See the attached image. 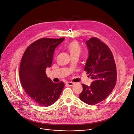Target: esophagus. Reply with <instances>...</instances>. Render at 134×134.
I'll list each match as a JSON object with an SVG mask.
<instances>
[{
	"mask_svg": "<svg viewBox=\"0 0 134 134\" xmlns=\"http://www.w3.org/2000/svg\"><path fill=\"white\" fill-rule=\"evenodd\" d=\"M68 86H73L74 85V83L72 82H68L66 83Z\"/></svg>",
	"mask_w": 134,
	"mask_h": 134,
	"instance_id": "34e87169",
	"label": "esophagus"
}]
</instances>
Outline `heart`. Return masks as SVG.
Wrapping results in <instances>:
<instances>
[{
	"instance_id": "b5f03b06",
	"label": "heart",
	"mask_w": 134,
	"mask_h": 134,
	"mask_svg": "<svg viewBox=\"0 0 134 134\" xmlns=\"http://www.w3.org/2000/svg\"><path fill=\"white\" fill-rule=\"evenodd\" d=\"M66 48L68 50L71 57L74 55L79 56L81 52V48L76 41H72L66 45Z\"/></svg>"
}]
</instances>
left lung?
Returning <instances> with one entry per match:
<instances>
[{
  "instance_id": "8db88e82",
  "label": "left lung",
  "mask_w": 134,
  "mask_h": 134,
  "mask_svg": "<svg viewBox=\"0 0 134 134\" xmlns=\"http://www.w3.org/2000/svg\"><path fill=\"white\" fill-rule=\"evenodd\" d=\"M89 57L84 67L93 80L90 86L82 84L79 98L93 105L100 103L111 93L116 82V69L112 51L107 45L96 37L86 42Z\"/></svg>"
}]
</instances>
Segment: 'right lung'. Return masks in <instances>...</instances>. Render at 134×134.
Instances as JSON below:
<instances>
[{
    "instance_id": "right-lung-1",
    "label": "right lung",
    "mask_w": 134,
    "mask_h": 134,
    "mask_svg": "<svg viewBox=\"0 0 134 134\" xmlns=\"http://www.w3.org/2000/svg\"><path fill=\"white\" fill-rule=\"evenodd\" d=\"M64 39H39L27 47L22 57L19 70L21 85L31 100L39 106L54 104L64 88L63 82H53L45 72L46 68L52 65L55 48Z\"/></svg>"
}]
</instances>
